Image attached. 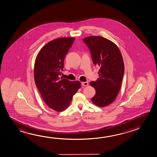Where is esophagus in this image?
<instances>
[{
	"instance_id": "obj_1",
	"label": "esophagus",
	"mask_w": 157,
	"mask_h": 157,
	"mask_svg": "<svg viewBox=\"0 0 157 157\" xmlns=\"http://www.w3.org/2000/svg\"><path fill=\"white\" fill-rule=\"evenodd\" d=\"M82 85L83 86H87L88 85V83L87 82H82Z\"/></svg>"
}]
</instances>
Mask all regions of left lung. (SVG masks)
Listing matches in <instances>:
<instances>
[{"label":"left lung","instance_id":"obj_1","mask_svg":"<svg viewBox=\"0 0 157 157\" xmlns=\"http://www.w3.org/2000/svg\"><path fill=\"white\" fill-rule=\"evenodd\" d=\"M83 41L90 51L93 64L100 67L99 77L90 83L96 90L92 101L99 107L109 105L119 93L124 74V63L117 45L101 36H90Z\"/></svg>","mask_w":157,"mask_h":157}]
</instances>
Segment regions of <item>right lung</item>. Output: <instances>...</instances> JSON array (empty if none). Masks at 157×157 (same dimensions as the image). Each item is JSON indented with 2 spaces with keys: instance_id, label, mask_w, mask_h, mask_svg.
<instances>
[{
  "instance_id": "1",
  "label": "right lung",
  "mask_w": 157,
  "mask_h": 157,
  "mask_svg": "<svg viewBox=\"0 0 157 157\" xmlns=\"http://www.w3.org/2000/svg\"><path fill=\"white\" fill-rule=\"evenodd\" d=\"M75 38H59L47 43L38 53L34 67L36 86L46 104L56 112L67 109L81 87L78 81L60 78L64 59Z\"/></svg>"
}]
</instances>
